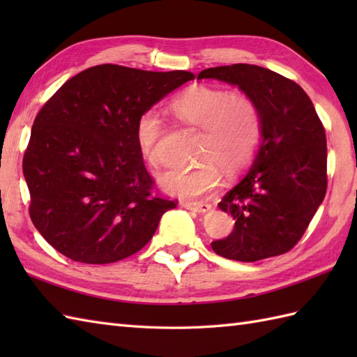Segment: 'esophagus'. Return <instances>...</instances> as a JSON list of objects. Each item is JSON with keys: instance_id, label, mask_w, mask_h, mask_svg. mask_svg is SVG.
Here are the masks:
<instances>
[{"instance_id": "34e87169", "label": "esophagus", "mask_w": 357, "mask_h": 357, "mask_svg": "<svg viewBox=\"0 0 357 357\" xmlns=\"http://www.w3.org/2000/svg\"><path fill=\"white\" fill-rule=\"evenodd\" d=\"M183 206L187 210L195 211V213H207V211L211 210L210 204H206V202H184Z\"/></svg>"}]
</instances>
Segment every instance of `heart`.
Returning a JSON list of instances; mask_svg holds the SVG:
<instances>
[{
	"label": "heart",
	"instance_id": "1",
	"mask_svg": "<svg viewBox=\"0 0 357 357\" xmlns=\"http://www.w3.org/2000/svg\"><path fill=\"white\" fill-rule=\"evenodd\" d=\"M172 109L184 123L202 128L199 158L204 159L193 169L169 170L159 176V185L174 198L193 201L216 192L222 184L218 164L236 172L252 161L259 147L261 115L244 93L193 86L172 102ZM162 130L164 121L155 109L142 112L136 121V142L150 162L156 159Z\"/></svg>",
	"mask_w": 357,
	"mask_h": 357
}]
</instances>
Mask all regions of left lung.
Segmentation results:
<instances>
[{
  "instance_id": "left-lung-1",
  "label": "left lung",
  "mask_w": 357,
  "mask_h": 357,
  "mask_svg": "<svg viewBox=\"0 0 357 357\" xmlns=\"http://www.w3.org/2000/svg\"><path fill=\"white\" fill-rule=\"evenodd\" d=\"M198 79L236 86L261 115L259 147L250 169L218 207L234 229L211 248L227 259L255 262L291 250L327 192V138L308 95L265 67H210Z\"/></svg>"
}]
</instances>
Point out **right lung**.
<instances>
[{
	"mask_svg": "<svg viewBox=\"0 0 357 357\" xmlns=\"http://www.w3.org/2000/svg\"><path fill=\"white\" fill-rule=\"evenodd\" d=\"M195 78L101 64L75 75L38 113L22 159L30 218L61 255L124 259L147 244L176 202L158 198L136 142V121Z\"/></svg>",
	"mask_w": 357,
	"mask_h": 357,
	"instance_id": "right-lung-1",
	"label": "right lung"
}]
</instances>
